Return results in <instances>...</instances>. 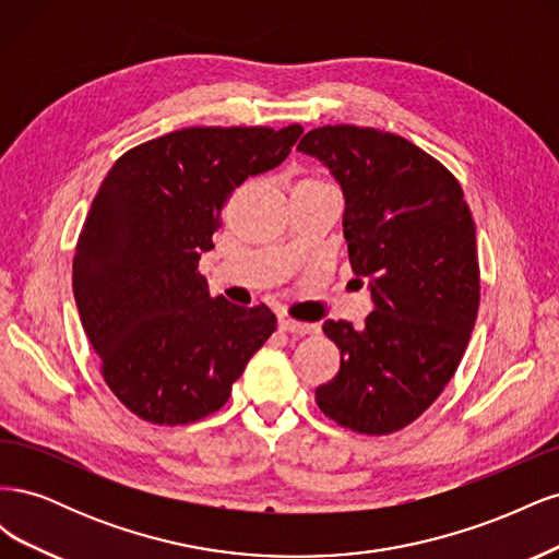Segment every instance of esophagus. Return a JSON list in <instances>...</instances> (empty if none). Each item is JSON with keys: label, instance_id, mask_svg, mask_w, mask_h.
Segmentation results:
<instances>
[{"label": "esophagus", "instance_id": "esophagus-1", "mask_svg": "<svg viewBox=\"0 0 559 559\" xmlns=\"http://www.w3.org/2000/svg\"><path fill=\"white\" fill-rule=\"evenodd\" d=\"M280 329L286 331V333H294V335H308V333L317 331L314 324H306V321H296V319H289V317L280 319Z\"/></svg>", "mask_w": 559, "mask_h": 559}]
</instances>
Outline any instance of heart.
<instances>
[{"label": "heart", "mask_w": 559, "mask_h": 559, "mask_svg": "<svg viewBox=\"0 0 559 559\" xmlns=\"http://www.w3.org/2000/svg\"><path fill=\"white\" fill-rule=\"evenodd\" d=\"M306 181H317V179H306Z\"/></svg>", "instance_id": "1"}]
</instances>
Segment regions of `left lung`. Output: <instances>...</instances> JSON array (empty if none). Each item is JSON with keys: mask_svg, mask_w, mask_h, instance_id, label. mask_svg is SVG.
<instances>
[{"mask_svg": "<svg viewBox=\"0 0 559 559\" xmlns=\"http://www.w3.org/2000/svg\"><path fill=\"white\" fill-rule=\"evenodd\" d=\"M298 151L341 183L349 265L373 300L364 329L321 326L341 370L317 386V405L352 431H399L441 396L464 357L480 306L476 224L460 181L399 134L324 126Z\"/></svg>", "mask_w": 559, "mask_h": 559, "instance_id": "1", "label": "left lung"}]
</instances>
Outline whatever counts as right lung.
I'll return each mask as SVG.
<instances>
[{"label":"right lung","mask_w":559,"mask_h":559,"mask_svg":"<svg viewBox=\"0 0 559 559\" xmlns=\"http://www.w3.org/2000/svg\"><path fill=\"white\" fill-rule=\"evenodd\" d=\"M302 128H183L130 148L93 198L74 300L103 376L130 413L189 425L216 413L277 317L212 298L198 261L228 195L275 170Z\"/></svg>","instance_id":"1"}]
</instances>
